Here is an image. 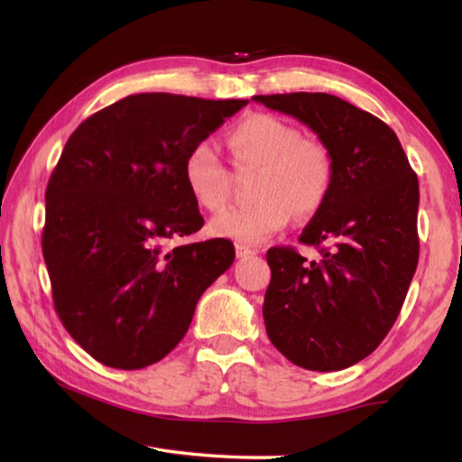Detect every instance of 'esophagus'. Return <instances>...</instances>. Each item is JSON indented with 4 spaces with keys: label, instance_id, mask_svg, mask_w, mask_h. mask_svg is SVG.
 I'll return each instance as SVG.
<instances>
[{
    "label": "esophagus",
    "instance_id": "obj_1",
    "mask_svg": "<svg viewBox=\"0 0 462 462\" xmlns=\"http://www.w3.org/2000/svg\"><path fill=\"white\" fill-rule=\"evenodd\" d=\"M256 250L254 248H250V246H244V244H236V256L238 258H242V260H246V258H252V256H256Z\"/></svg>",
    "mask_w": 462,
    "mask_h": 462
}]
</instances>
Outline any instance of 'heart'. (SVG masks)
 I'll return each mask as SVG.
<instances>
[{
  "mask_svg": "<svg viewBox=\"0 0 462 462\" xmlns=\"http://www.w3.org/2000/svg\"><path fill=\"white\" fill-rule=\"evenodd\" d=\"M236 172L258 171L250 206L230 208L210 222L214 236L238 244H262L286 228L293 216L316 214L333 186V156L326 143L301 136L280 116L254 113L228 133ZM184 182L202 208L222 210L232 196V172L208 143L186 154Z\"/></svg>",
  "mask_w": 462,
  "mask_h": 462,
  "instance_id": "1",
  "label": "heart"
}]
</instances>
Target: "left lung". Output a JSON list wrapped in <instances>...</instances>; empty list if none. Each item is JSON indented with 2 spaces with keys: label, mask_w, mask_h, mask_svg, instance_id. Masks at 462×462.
<instances>
[{
  "label": "left lung",
  "mask_w": 462,
  "mask_h": 462,
  "mask_svg": "<svg viewBox=\"0 0 462 462\" xmlns=\"http://www.w3.org/2000/svg\"><path fill=\"white\" fill-rule=\"evenodd\" d=\"M254 101L308 125L336 166L326 204L300 236L319 258L290 246L266 254L268 337L298 367H351L393 328L417 270V174L393 129L339 97L286 93Z\"/></svg>",
  "instance_id": "8db88e82"
}]
</instances>
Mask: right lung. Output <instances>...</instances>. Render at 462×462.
I'll return each mask as SVG.
<instances>
[{
    "label": "right lung",
    "mask_w": 462,
    "mask_h": 462,
    "mask_svg": "<svg viewBox=\"0 0 462 462\" xmlns=\"http://www.w3.org/2000/svg\"><path fill=\"white\" fill-rule=\"evenodd\" d=\"M246 105L139 93L69 136L45 190L42 248L59 319L103 365L131 371L169 356L232 266L230 240L164 246L204 224L186 154Z\"/></svg>",
    "instance_id": "add662e5"
}]
</instances>
